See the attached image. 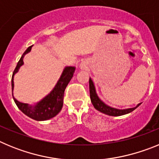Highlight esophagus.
Instances as JSON below:
<instances>
[{"label":"esophagus","instance_id":"obj_1","mask_svg":"<svg viewBox=\"0 0 159 159\" xmlns=\"http://www.w3.org/2000/svg\"><path fill=\"white\" fill-rule=\"evenodd\" d=\"M80 67H81V68H83V67H86V64H85L84 62H82L80 64Z\"/></svg>","mask_w":159,"mask_h":159}]
</instances>
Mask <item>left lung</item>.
<instances>
[{
	"label": "left lung",
	"instance_id": "left-lung-1",
	"mask_svg": "<svg viewBox=\"0 0 159 159\" xmlns=\"http://www.w3.org/2000/svg\"><path fill=\"white\" fill-rule=\"evenodd\" d=\"M89 89H90V98H91V101H92V104H93L94 107L98 110L99 111L102 112L103 114H106L107 116H120L128 114L130 112L133 111L135 110L139 106L140 103L137 105L135 107L133 108H128V109H123V110H119V109H116V108L111 107L107 106L105 104L104 102H102L99 96L97 95L96 91H95V85H94L93 81L92 80V79H89Z\"/></svg>",
	"mask_w": 159,
	"mask_h": 159
}]
</instances>
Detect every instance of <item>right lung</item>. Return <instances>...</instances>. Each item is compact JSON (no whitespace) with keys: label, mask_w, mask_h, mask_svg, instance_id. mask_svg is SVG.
<instances>
[{"label":"right lung","mask_w":159,"mask_h":159,"mask_svg":"<svg viewBox=\"0 0 159 159\" xmlns=\"http://www.w3.org/2000/svg\"><path fill=\"white\" fill-rule=\"evenodd\" d=\"M32 46L28 48L26 51L23 53L22 57H20L18 61L17 65L14 70L13 74L12 76V90L13 91L14 82L13 76L18 71L20 66L24 64L23 58L25 55L29 53L32 49ZM75 67H64L61 76L59 79L58 82L56 84L55 88L47 96H45L42 100L37 102L34 106L29 105L28 103H24L16 100L13 97L14 102L18 107L20 110L25 115L29 116L32 119H35L36 121H44L52 118L55 117L57 114L61 111L63 107V101H64V91L66 87L67 86L68 83L71 80L73 74L75 72Z\"/></svg>","instance_id":"1"}]
</instances>
